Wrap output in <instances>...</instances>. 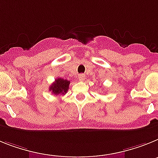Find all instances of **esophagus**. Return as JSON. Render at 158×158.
Returning a JSON list of instances; mask_svg holds the SVG:
<instances>
[{
    "label": "esophagus",
    "mask_w": 158,
    "mask_h": 158,
    "mask_svg": "<svg viewBox=\"0 0 158 158\" xmlns=\"http://www.w3.org/2000/svg\"><path fill=\"white\" fill-rule=\"evenodd\" d=\"M85 79V75H79V79L80 81H83Z\"/></svg>",
    "instance_id": "1"
}]
</instances>
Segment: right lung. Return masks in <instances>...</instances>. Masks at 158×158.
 I'll list each match as a JSON object with an SVG mask.
<instances>
[{
    "label": "right lung",
    "instance_id": "obj_1",
    "mask_svg": "<svg viewBox=\"0 0 158 158\" xmlns=\"http://www.w3.org/2000/svg\"><path fill=\"white\" fill-rule=\"evenodd\" d=\"M70 81L64 79L62 78H58L55 80L54 83L49 87V90L52 92L53 94H65L69 88Z\"/></svg>",
    "mask_w": 158,
    "mask_h": 158
}]
</instances>
